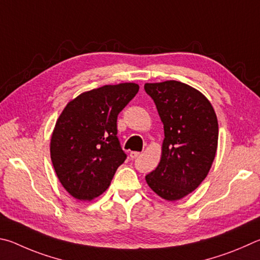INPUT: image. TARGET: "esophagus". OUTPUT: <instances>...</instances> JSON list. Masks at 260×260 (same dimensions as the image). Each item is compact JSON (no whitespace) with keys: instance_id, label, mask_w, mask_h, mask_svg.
I'll use <instances>...</instances> for the list:
<instances>
[{"instance_id":"esophagus-1","label":"esophagus","mask_w":260,"mask_h":260,"mask_svg":"<svg viewBox=\"0 0 260 260\" xmlns=\"http://www.w3.org/2000/svg\"><path fill=\"white\" fill-rule=\"evenodd\" d=\"M139 155H140L139 152H131L130 153V157L133 158V160H134V158H136V157H138Z\"/></svg>"}]
</instances>
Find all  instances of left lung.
<instances>
[{
	"label": "left lung",
	"instance_id": "left-lung-1",
	"mask_svg": "<svg viewBox=\"0 0 260 260\" xmlns=\"http://www.w3.org/2000/svg\"><path fill=\"white\" fill-rule=\"evenodd\" d=\"M165 127L162 156L146 176L149 187L168 201L192 193L206 178L218 144L216 113L204 95L178 81L146 83Z\"/></svg>",
	"mask_w": 260,
	"mask_h": 260
}]
</instances>
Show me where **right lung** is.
Here are the masks:
<instances>
[{
  "instance_id": "add662e5",
  "label": "right lung",
  "mask_w": 260,
  "mask_h": 260,
  "mask_svg": "<svg viewBox=\"0 0 260 260\" xmlns=\"http://www.w3.org/2000/svg\"><path fill=\"white\" fill-rule=\"evenodd\" d=\"M139 85H104L67 104L52 133L50 154L57 177L73 198L90 201L108 188L126 154L117 138V115Z\"/></svg>"
}]
</instances>
